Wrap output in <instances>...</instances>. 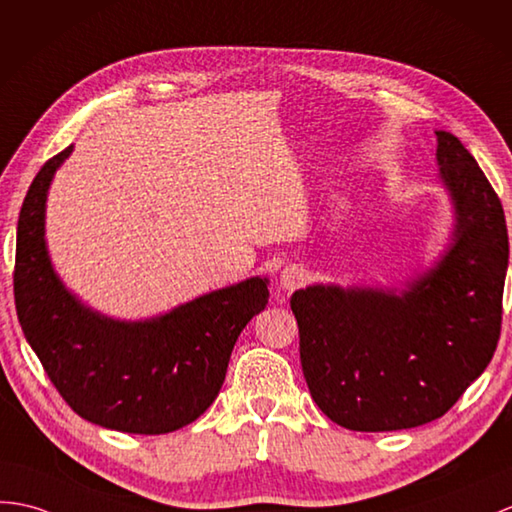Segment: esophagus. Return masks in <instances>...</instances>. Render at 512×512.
Masks as SVG:
<instances>
[{"mask_svg": "<svg viewBox=\"0 0 512 512\" xmlns=\"http://www.w3.org/2000/svg\"><path fill=\"white\" fill-rule=\"evenodd\" d=\"M307 277H310V272H307L303 266H288V268L281 270L279 285L283 290L292 292V290L299 288V285H303L307 281Z\"/></svg>", "mask_w": 512, "mask_h": 512, "instance_id": "esophagus-1", "label": "esophagus"}]
</instances>
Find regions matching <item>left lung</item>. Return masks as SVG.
<instances>
[{"mask_svg":"<svg viewBox=\"0 0 512 512\" xmlns=\"http://www.w3.org/2000/svg\"><path fill=\"white\" fill-rule=\"evenodd\" d=\"M454 224L445 251L401 288L314 283L290 299L316 406L355 432L430 423L489 366L508 270L504 209L460 139L436 130Z\"/></svg>","mask_w":512,"mask_h":512,"instance_id":"left-lung-1","label":"left lung"}]
</instances>
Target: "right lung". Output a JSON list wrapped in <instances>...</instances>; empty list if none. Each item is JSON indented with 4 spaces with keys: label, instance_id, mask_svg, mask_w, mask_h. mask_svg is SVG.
I'll return each mask as SVG.
<instances>
[{
    "label": "right lung",
    "instance_id": "add662e5",
    "mask_svg": "<svg viewBox=\"0 0 512 512\" xmlns=\"http://www.w3.org/2000/svg\"><path fill=\"white\" fill-rule=\"evenodd\" d=\"M71 152L43 165L19 213L15 303L23 336L82 419L128 434L174 432L216 401L237 336L266 310L268 279H244L144 320L91 310L58 277L45 240L47 194Z\"/></svg>",
    "mask_w": 512,
    "mask_h": 512
}]
</instances>
